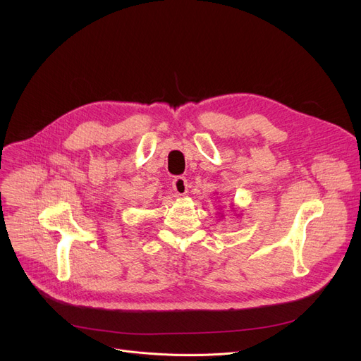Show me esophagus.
<instances>
[{"mask_svg": "<svg viewBox=\"0 0 361 361\" xmlns=\"http://www.w3.org/2000/svg\"><path fill=\"white\" fill-rule=\"evenodd\" d=\"M173 188H174L176 195L184 196V195L187 193V190H188V185H187L185 177H176L174 181H173Z\"/></svg>", "mask_w": 361, "mask_h": 361, "instance_id": "esophagus-1", "label": "esophagus"}]
</instances>
